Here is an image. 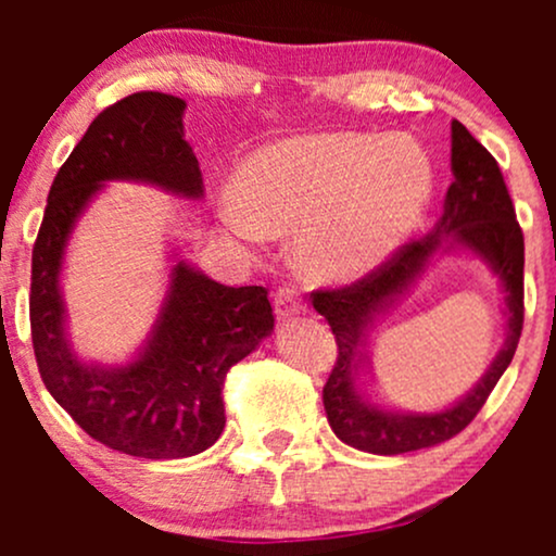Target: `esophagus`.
<instances>
[{
    "label": "esophagus",
    "instance_id": "obj_1",
    "mask_svg": "<svg viewBox=\"0 0 556 556\" xmlns=\"http://www.w3.org/2000/svg\"><path fill=\"white\" fill-rule=\"evenodd\" d=\"M274 314H277L279 321H287V318H295L303 314V300L295 290H290V287H279L277 292H274Z\"/></svg>",
    "mask_w": 556,
    "mask_h": 556
}]
</instances>
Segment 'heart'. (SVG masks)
Returning a JSON list of instances; mask_svg holds the SVG:
<instances>
[{
    "instance_id": "b5f03b06",
    "label": "heart",
    "mask_w": 556,
    "mask_h": 556,
    "mask_svg": "<svg viewBox=\"0 0 556 556\" xmlns=\"http://www.w3.org/2000/svg\"><path fill=\"white\" fill-rule=\"evenodd\" d=\"M431 156L410 136L321 132L261 146L238 169L219 214L261 242L295 229V264L314 282L368 277L410 242L431 206Z\"/></svg>"
}]
</instances>
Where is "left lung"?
<instances>
[{"label":"left lung","instance_id":"left-lung-1","mask_svg":"<svg viewBox=\"0 0 556 556\" xmlns=\"http://www.w3.org/2000/svg\"><path fill=\"white\" fill-rule=\"evenodd\" d=\"M452 180L444 214L433 232L410 242L361 282L342 290L314 292V308L329 321L337 340V363L324 387V410L331 431L348 446L371 455H402L442 444L460 433L513 363L522 331V264L526 245L513 198L494 156L452 119ZM468 252L490 266L505 292V344L477 387L442 412L413 414L381 406L365 389L370 370L367 331L415 286L433 260Z\"/></svg>","mask_w":556,"mask_h":556}]
</instances>
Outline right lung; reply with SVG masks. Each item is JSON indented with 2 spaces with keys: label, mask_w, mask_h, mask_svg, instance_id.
Listing matches in <instances>:
<instances>
[{
  "label": "right lung",
  "mask_w": 556,
  "mask_h": 556,
  "mask_svg": "<svg viewBox=\"0 0 556 556\" xmlns=\"http://www.w3.org/2000/svg\"><path fill=\"white\" fill-rule=\"evenodd\" d=\"M185 106L177 96L140 91L88 125L49 190L30 271V334L49 394L96 442L146 460L193 457L222 437L225 376L274 331L264 287L214 282L172 248L162 308L130 361H86L70 340L67 245L106 182L203 198L201 167L185 140Z\"/></svg>",
  "instance_id": "right-lung-1"
}]
</instances>
